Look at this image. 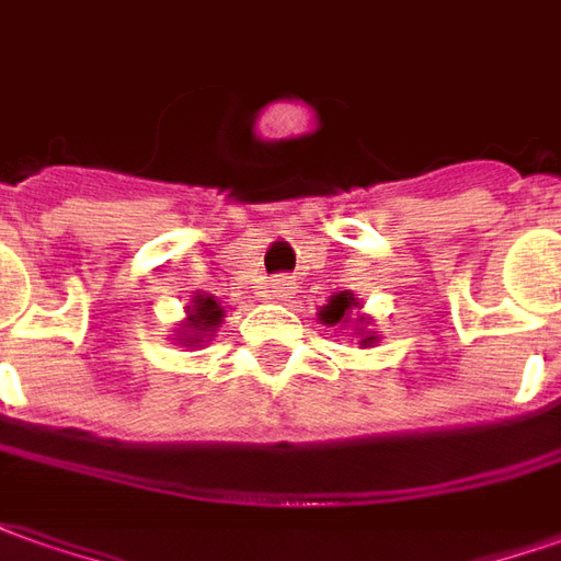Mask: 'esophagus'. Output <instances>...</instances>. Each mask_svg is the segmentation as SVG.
Returning <instances> with one entry per match:
<instances>
[{"label":"esophagus","mask_w":561,"mask_h":561,"mask_svg":"<svg viewBox=\"0 0 561 561\" xmlns=\"http://www.w3.org/2000/svg\"><path fill=\"white\" fill-rule=\"evenodd\" d=\"M293 293H296V284H293V277H287V274H277V277H272V280L265 284V296H268V299L287 302V299H293Z\"/></svg>","instance_id":"obj_1"}]
</instances>
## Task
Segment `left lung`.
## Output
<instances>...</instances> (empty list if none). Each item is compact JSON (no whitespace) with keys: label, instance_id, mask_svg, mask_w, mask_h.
Listing matches in <instances>:
<instances>
[{"label":"left lung","instance_id":"left-lung-1","mask_svg":"<svg viewBox=\"0 0 561 561\" xmlns=\"http://www.w3.org/2000/svg\"><path fill=\"white\" fill-rule=\"evenodd\" d=\"M351 305H357L354 302V296H351V293H339V296H332L330 305L320 311V318H323V323H342ZM369 339H373V335H369ZM369 339H363V342H369Z\"/></svg>","mask_w":561,"mask_h":561}]
</instances>
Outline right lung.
<instances>
[{"instance_id":"right-lung-1","label":"right lung","mask_w":561,"mask_h":561,"mask_svg":"<svg viewBox=\"0 0 561 561\" xmlns=\"http://www.w3.org/2000/svg\"><path fill=\"white\" fill-rule=\"evenodd\" d=\"M222 320V308L216 302L214 296H204V299H195L192 311H188V332L185 335H201V332H214L216 323ZM188 342H201V339H188Z\"/></svg>"}]
</instances>
